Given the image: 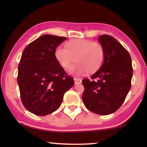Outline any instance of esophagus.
Returning <instances> with one entry per match:
<instances>
[{"instance_id": "34e87169", "label": "esophagus", "mask_w": 147, "mask_h": 147, "mask_svg": "<svg viewBox=\"0 0 147 147\" xmlns=\"http://www.w3.org/2000/svg\"><path fill=\"white\" fill-rule=\"evenodd\" d=\"M74 81H75V84L76 85H78V84L82 83V79L79 78H74Z\"/></svg>"}]
</instances>
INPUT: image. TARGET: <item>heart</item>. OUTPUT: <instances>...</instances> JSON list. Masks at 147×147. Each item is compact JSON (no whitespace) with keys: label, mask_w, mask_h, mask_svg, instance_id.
Returning <instances> with one entry per match:
<instances>
[{"label":"heart","mask_w":147,"mask_h":147,"mask_svg":"<svg viewBox=\"0 0 147 147\" xmlns=\"http://www.w3.org/2000/svg\"><path fill=\"white\" fill-rule=\"evenodd\" d=\"M66 48L58 46L55 56L61 66L66 70L72 68L77 61L78 63L74 69L80 75L86 72L92 73L98 70L104 60V51L99 43L82 38H75L66 43Z\"/></svg>","instance_id":"b5f03b06"}]
</instances>
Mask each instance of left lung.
<instances>
[{
  "mask_svg": "<svg viewBox=\"0 0 147 147\" xmlns=\"http://www.w3.org/2000/svg\"><path fill=\"white\" fill-rule=\"evenodd\" d=\"M98 41L104 48V60L91 79L82 80V100L91 112L107 115L122 106L131 89L132 61L127 50L113 37L101 35Z\"/></svg>",
  "mask_w": 147,
  "mask_h": 147,
  "instance_id": "8db88e82",
  "label": "left lung"
}]
</instances>
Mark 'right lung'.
<instances>
[{"label": "right lung", "instance_id": "right-lung-1", "mask_svg": "<svg viewBox=\"0 0 147 147\" xmlns=\"http://www.w3.org/2000/svg\"><path fill=\"white\" fill-rule=\"evenodd\" d=\"M67 38L44 34L22 54L17 82L21 101L32 113L44 116L59 108L63 95L75 84L57 61L55 51Z\"/></svg>", "mask_w": 147, "mask_h": 147}]
</instances>
